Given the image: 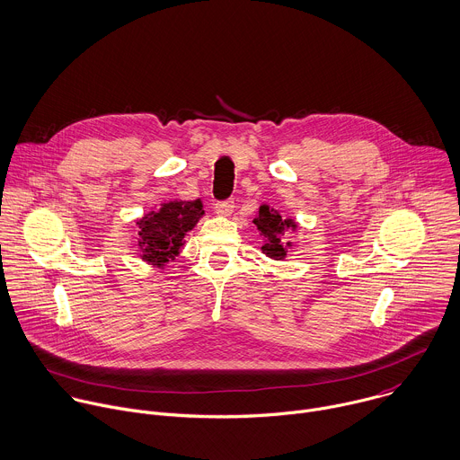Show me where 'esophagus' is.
I'll use <instances>...</instances> for the list:
<instances>
[{
	"label": "esophagus",
	"mask_w": 460,
	"mask_h": 460,
	"mask_svg": "<svg viewBox=\"0 0 460 460\" xmlns=\"http://www.w3.org/2000/svg\"><path fill=\"white\" fill-rule=\"evenodd\" d=\"M214 210H216V214H219V216H223V217H228L232 212H234V201H217L216 205H214Z\"/></svg>",
	"instance_id": "34e87169"
}]
</instances>
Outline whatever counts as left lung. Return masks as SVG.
Segmentation results:
<instances>
[{
	"label": "left lung",
	"mask_w": 460,
	"mask_h": 460,
	"mask_svg": "<svg viewBox=\"0 0 460 460\" xmlns=\"http://www.w3.org/2000/svg\"><path fill=\"white\" fill-rule=\"evenodd\" d=\"M253 223L261 232V235H264V246L261 248L262 253H266L270 259L282 261L286 257L288 248L291 246V243H284V234L289 228L291 230L296 228L295 221L282 217L270 205H261L259 216L253 219Z\"/></svg>",
	"instance_id": "1"
}]
</instances>
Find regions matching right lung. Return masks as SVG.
Listing matches in <instances>:
<instances>
[{
  "instance_id": "obj_1",
  "label": "right lung",
  "mask_w": 460,
  "mask_h": 460,
  "mask_svg": "<svg viewBox=\"0 0 460 460\" xmlns=\"http://www.w3.org/2000/svg\"><path fill=\"white\" fill-rule=\"evenodd\" d=\"M205 214L203 203L196 201H169L147 212L137 221L140 257L156 268H165L169 261L180 255L185 244V235Z\"/></svg>"
}]
</instances>
